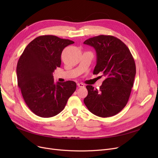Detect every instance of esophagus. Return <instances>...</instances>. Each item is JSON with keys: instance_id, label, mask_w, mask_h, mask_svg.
Returning a JSON list of instances; mask_svg holds the SVG:
<instances>
[{"instance_id": "esophagus-1", "label": "esophagus", "mask_w": 158, "mask_h": 158, "mask_svg": "<svg viewBox=\"0 0 158 158\" xmlns=\"http://www.w3.org/2000/svg\"><path fill=\"white\" fill-rule=\"evenodd\" d=\"M77 86L80 88H83L85 87V85L82 84V83H77Z\"/></svg>"}]
</instances>
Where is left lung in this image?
Here are the masks:
<instances>
[{"instance_id":"left-lung-1","label":"left lung","mask_w":158,"mask_h":158,"mask_svg":"<svg viewBox=\"0 0 158 158\" xmlns=\"http://www.w3.org/2000/svg\"><path fill=\"white\" fill-rule=\"evenodd\" d=\"M84 44L93 47L97 53L94 74L105 77L99 89L87 85L84 102L88 110L106 118L117 114L129 98L136 75V64L129 48L120 39L110 35L90 38Z\"/></svg>"}]
</instances>
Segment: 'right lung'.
Segmentation results:
<instances>
[{"instance_id": "1", "label": "right lung", "mask_w": 158, "mask_h": 158, "mask_svg": "<svg viewBox=\"0 0 158 158\" xmlns=\"http://www.w3.org/2000/svg\"><path fill=\"white\" fill-rule=\"evenodd\" d=\"M74 42L53 35L40 36L31 41L20 56L17 66L18 86L31 111L49 118L63 110L76 89L72 81L54 84L52 73L60 67L63 50Z\"/></svg>"}]
</instances>
